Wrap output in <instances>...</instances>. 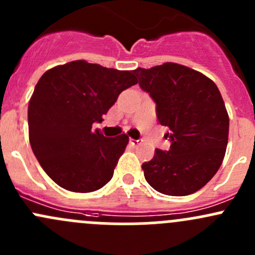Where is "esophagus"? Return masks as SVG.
Returning <instances> with one entry per match:
<instances>
[{
  "mask_svg": "<svg viewBox=\"0 0 255 255\" xmlns=\"http://www.w3.org/2000/svg\"><path fill=\"white\" fill-rule=\"evenodd\" d=\"M129 143L130 144H132V145H138V144H139L140 143V139H133V138H130V139H129Z\"/></svg>",
  "mask_w": 255,
  "mask_h": 255,
  "instance_id": "1",
  "label": "esophagus"
}]
</instances>
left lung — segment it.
<instances>
[{"mask_svg": "<svg viewBox=\"0 0 255 255\" xmlns=\"http://www.w3.org/2000/svg\"><path fill=\"white\" fill-rule=\"evenodd\" d=\"M134 74L156 104L171 143L143 163L144 177L164 195L194 194L215 176L226 154L230 118L220 90L204 74L176 63L138 68Z\"/></svg>", "mask_w": 255, "mask_h": 255, "instance_id": "8db88e82", "label": "left lung"}]
</instances>
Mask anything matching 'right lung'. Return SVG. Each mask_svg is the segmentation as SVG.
I'll return each instance as SVG.
<instances>
[{"label":"right lung","mask_w":255,"mask_h":255,"mask_svg":"<svg viewBox=\"0 0 255 255\" xmlns=\"http://www.w3.org/2000/svg\"><path fill=\"white\" fill-rule=\"evenodd\" d=\"M137 84L133 71L85 60L49 69L28 105L29 142L43 170L73 192H92L112 179L127 134L105 137L96 129L123 90Z\"/></svg>","instance_id":"add662e5"}]
</instances>
